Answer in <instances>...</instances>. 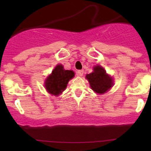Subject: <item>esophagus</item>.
I'll return each mask as SVG.
<instances>
[{
    "mask_svg": "<svg viewBox=\"0 0 151 151\" xmlns=\"http://www.w3.org/2000/svg\"><path fill=\"white\" fill-rule=\"evenodd\" d=\"M83 73H84V71H83V70H79V71H77V75L80 76V77L83 75Z\"/></svg>",
    "mask_w": 151,
    "mask_h": 151,
    "instance_id": "1",
    "label": "esophagus"
}]
</instances>
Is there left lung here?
<instances>
[{
    "label": "left lung",
    "instance_id": "obj_1",
    "mask_svg": "<svg viewBox=\"0 0 151 151\" xmlns=\"http://www.w3.org/2000/svg\"><path fill=\"white\" fill-rule=\"evenodd\" d=\"M86 79L89 82L91 89L97 93H104L113 84L112 77L106 74L105 70L100 66L94 67L93 71L87 74Z\"/></svg>",
    "mask_w": 151,
    "mask_h": 151
}]
</instances>
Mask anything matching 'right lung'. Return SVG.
<instances>
[{
  "instance_id": "add662e5",
  "label": "right lung",
  "mask_w": 151,
  "mask_h": 151,
  "mask_svg": "<svg viewBox=\"0 0 151 151\" xmlns=\"http://www.w3.org/2000/svg\"><path fill=\"white\" fill-rule=\"evenodd\" d=\"M74 72L65 70L62 65H58L45 82V88L50 93L58 96L66 88L68 81L73 78Z\"/></svg>"
}]
</instances>
